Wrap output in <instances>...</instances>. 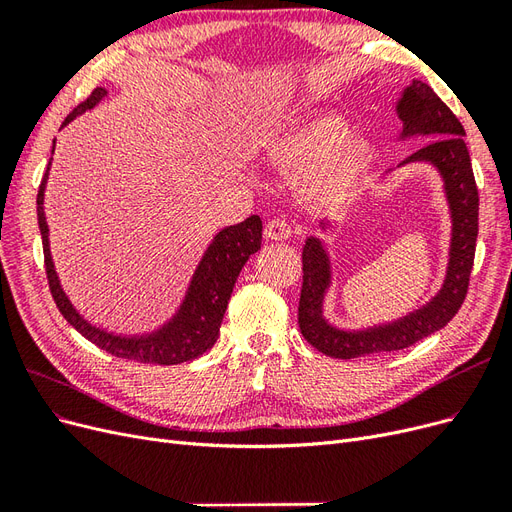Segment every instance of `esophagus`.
Wrapping results in <instances>:
<instances>
[{
  "mask_svg": "<svg viewBox=\"0 0 512 512\" xmlns=\"http://www.w3.org/2000/svg\"><path fill=\"white\" fill-rule=\"evenodd\" d=\"M292 235V228L286 220H271L267 226H265V237L267 239H273V241H284Z\"/></svg>",
  "mask_w": 512,
  "mask_h": 512,
  "instance_id": "obj_1",
  "label": "esophagus"
}]
</instances>
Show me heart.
I'll return each mask as SVG.
<instances>
[{"label": "heart", "mask_w": 512, "mask_h": 512, "mask_svg": "<svg viewBox=\"0 0 512 512\" xmlns=\"http://www.w3.org/2000/svg\"><path fill=\"white\" fill-rule=\"evenodd\" d=\"M269 156L284 173L301 179V192L316 207H335L359 183L367 149L348 138V126L335 115L309 117L273 138Z\"/></svg>", "instance_id": "b5f03b06"}]
</instances>
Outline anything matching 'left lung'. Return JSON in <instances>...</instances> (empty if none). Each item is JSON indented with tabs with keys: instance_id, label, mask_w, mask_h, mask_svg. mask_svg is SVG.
<instances>
[{
	"instance_id": "1",
	"label": "left lung",
	"mask_w": 512,
	"mask_h": 512,
	"mask_svg": "<svg viewBox=\"0 0 512 512\" xmlns=\"http://www.w3.org/2000/svg\"><path fill=\"white\" fill-rule=\"evenodd\" d=\"M397 115L404 121L401 138H431L414 151L408 162H429L438 168L451 209L453 232L448 252L446 280L440 292L416 312L380 327L344 331L322 316V303L331 286V262L320 239L309 237L303 247V286L299 299V327L303 337L322 354L333 359H356L365 354L404 350L427 335L444 329L466 301L478 237V188L466 147V130L427 83L412 81L397 102ZM322 230L329 224H320Z\"/></svg>"
}]
</instances>
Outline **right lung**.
<instances>
[{
    "instance_id": "add662e5",
    "label": "right lung",
    "mask_w": 512,
    "mask_h": 512,
    "mask_svg": "<svg viewBox=\"0 0 512 512\" xmlns=\"http://www.w3.org/2000/svg\"><path fill=\"white\" fill-rule=\"evenodd\" d=\"M106 94L108 91L104 87H96L91 91V96L76 106L74 111L66 117L64 126H68L74 117H79L81 113L89 111V108H94ZM53 149H55V143H53ZM49 168H51V162L46 166V173L40 181L36 205H38V226H40L42 247H44L46 280H49V288L61 316H64L85 339H89L91 344H96L108 354L119 356V359H128L136 363H153V365H179L207 352L220 335V324L228 307L232 288H235V282L243 265L247 262V258L260 250L262 222L258 215H250L245 222L237 226H228L213 237L203 260L198 262L181 307L177 309V314L164 324V327L147 335H134V337L115 335L100 327H94V324L76 312L74 305L66 297L64 288L59 284V277L55 273V265L51 258V247H49V226H46L44 207H42L46 179H49Z\"/></svg>"
}]
</instances>
